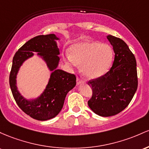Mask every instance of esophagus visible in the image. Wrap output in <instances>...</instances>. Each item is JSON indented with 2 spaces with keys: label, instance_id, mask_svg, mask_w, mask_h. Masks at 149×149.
Masks as SVG:
<instances>
[{
  "label": "esophagus",
  "instance_id": "esophagus-1",
  "mask_svg": "<svg viewBox=\"0 0 149 149\" xmlns=\"http://www.w3.org/2000/svg\"><path fill=\"white\" fill-rule=\"evenodd\" d=\"M83 83H84V81H82V80L80 79L79 77L77 78V84H83Z\"/></svg>",
  "mask_w": 149,
  "mask_h": 149
}]
</instances>
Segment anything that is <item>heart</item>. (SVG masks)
Segmentation results:
<instances>
[{"instance_id":"1","label":"heart","mask_w":149,"mask_h":149,"mask_svg":"<svg viewBox=\"0 0 149 149\" xmlns=\"http://www.w3.org/2000/svg\"><path fill=\"white\" fill-rule=\"evenodd\" d=\"M113 57L114 51L108 43L84 41L71 46L65 60L71 66L81 65V72L86 77L96 79L109 70Z\"/></svg>"}]
</instances>
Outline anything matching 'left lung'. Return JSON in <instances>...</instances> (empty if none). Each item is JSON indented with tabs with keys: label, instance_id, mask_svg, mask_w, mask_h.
Instances as JSON below:
<instances>
[{
	"label": "left lung",
	"instance_id": "obj_1",
	"mask_svg": "<svg viewBox=\"0 0 149 149\" xmlns=\"http://www.w3.org/2000/svg\"><path fill=\"white\" fill-rule=\"evenodd\" d=\"M107 38L115 53L113 66L102 77L88 81L93 93L88 105L102 117L113 116L123 111L130 104L138 86L134 54L121 38L112 35Z\"/></svg>",
	"mask_w": 149,
	"mask_h": 149
}]
</instances>
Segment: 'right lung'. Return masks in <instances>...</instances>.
Wrapping results in <instances>:
<instances>
[{
  "label": "right lung",
  "mask_w": 149,
  "mask_h": 149,
  "mask_svg": "<svg viewBox=\"0 0 149 149\" xmlns=\"http://www.w3.org/2000/svg\"><path fill=\"white\" fill-rule=\"evenodd\" d=\"M58 39L53 34L35 36L25 43L13 57L9 78L12 93L22 111L35 120L44 121L55 118L63 108L66 95L76 85L74 74L57 69L60 51L56 41ZM33 52L38 53L52 73L41 96L27 100L18 91L16 78L19 68L26 59L33 55Z\"/></svg>",
  "instance_id": "add662e5"
}]
</instances>
